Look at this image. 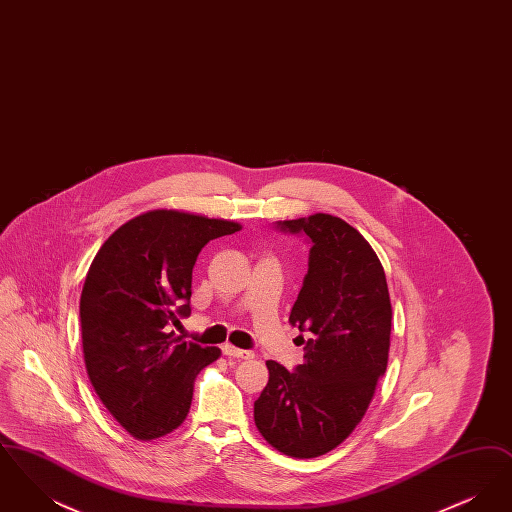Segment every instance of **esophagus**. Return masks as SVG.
Instances as JSON below:
<instances>
[{
	"label": "esophagus",
	"instance_id": "34e87169",
	"mask_svg": "<svg viewBox=\"0 0 512 512\" xmlns=\"http://www.w3.org/2000/svg\"><path fill=\"white\" fill-rule=\"evenodd\" d=\"M222 353H224L226 357H234V359H253V353H251V351L238 349V347H234V345H230V343L222 345Z\"/></svg>",
	"mask_w": 512,
	"mask_h": 512
}]
</instances>
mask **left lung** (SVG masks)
<instances>
[{"mask_svg": "<svg viewBox=\"0 0 512 512\" xmlns=\"http://www.w3.org/2000/svg\"><path fill=\"white\" fill-rule=\"evenodd\" d=\"M276 228L307 236L309 270L290 322L309 338L303 365L267 361L268 384L255 401V424L280 453L320 457L365 416L388 366L390 292L384 267L345 220L317 213Z\"/></svg>", "mask_w": 512, "mask_h": 512, "instance_id": "obj_1", "label": "left lung"}]
</instances>
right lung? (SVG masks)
<instances>
[{"mask_svg":"<svg viewBox=\"0 0 512 512\" xmlns=\"http://www.w3.org/2000/svg\"><path fill=\"white\" fill-rule=\"evenodd\" d=\"M238 222L155 209L124 222L94 257L80 295L84 363L107 411L132 438L176 430L190 413L195 376L220 357L171 330L188 317L192 270L211 240Z\"/></svg>","mask_w":512,"mask_h":512,"instance_id":"right-lung-1","label":"right lung"}]
</instances>
